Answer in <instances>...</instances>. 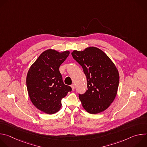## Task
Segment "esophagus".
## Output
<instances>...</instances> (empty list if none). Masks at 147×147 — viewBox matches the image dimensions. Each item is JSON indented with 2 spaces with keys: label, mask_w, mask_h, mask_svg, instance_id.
<instances>
[{
  "label": "esophagus",
  "mask_w": 147,
  "mask_h": 147,
  "mask_svg": "<svg viewBox=\"0 0 147 147\" xmlns=\"http://www.w3.org/2000/svg\"><path fill=\"white\" fill-rule=\"evenodd\" d=\"M71 87L72 90H73V91H74V88H75V86H74V84H73L71 86Z\"/></svg>",
  "instance_id": "obj_1"
}]
</instances>
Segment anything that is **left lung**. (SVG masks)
I'll return each instance as SVG.
<instances>
[{
    "instance_id": "left-lung-1",
    "label": "left lung",
    "mask_w": 147,
    "mask_h": 147,
    "mask_svg": "<svg viewBox=\"0 0 147 147\" xmlns=\"http://www.w3.org/2000/svg\"><path fill=\"white\" fill-rule=\"evenodd\" d=\"M71 55L87 77V90L78 94L82 106L91 114L106 110L114 100L119 86V74L115 64L95 47L83 51H74Z\"/></svg>"
}]
</instances>
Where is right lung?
Instances as JSON below:
<instances>
[{
    "label": "right lung",
    "mask_w": 147,
    "mask_h": 147,
    "mask_svg": "<svg viewBox=\"0 0 147 147\" xmlns=\"http://www.w3.org/2000/svg\"><path fill=\"white\" fill-rule=\"evenodd\" d=\"M69 53V51L60 53L47 50L40 55L28 71L26 82L30 99L37 109L47 114L58 112L61 99L72 90L71 87L65 84L59 71L60 66Z\"/></svg>",
    "instance_id": "right-lung-1"
}]
</instances>
